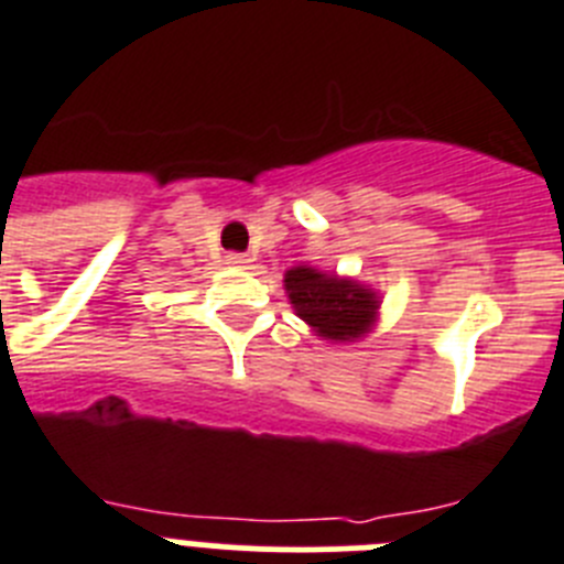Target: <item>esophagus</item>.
<instances>
[{
	"label": "esophagus",
	"instance_id": "34e87169",
	"mask_svg": "<svg viewBox=\"0 0 564 564\" xmlns=\"http://www.w3.org/2000/svg\"><path fill=\"white\" fill-rule=\"evenodd\" d=\"M228 265L231 268H248L253 262L251 257H248V253H228V259H226Z\"/></svg>",
	"mask_w": 564,
	"mask_h": 564
}]
</instances>
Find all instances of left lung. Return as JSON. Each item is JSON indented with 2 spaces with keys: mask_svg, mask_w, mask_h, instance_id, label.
Listing matches in <instances>:
<instances>
[{
  "mask_svg": "<svg viewBox=\"0 0 564 564\" xmlns=\"http://www.w3.org/2000/svg\"><path fill=\"white\" fill-rule=\"evenodd\" d=\"M282 282L293 313L311 327L313 336L325 341H361L378 325L381 293L358 279L313 265H293Z\"/></svg>",
  "mask_w": 564,
  "mask_h": 564,
  "instance_id": "8db88e82",
  "label": "left lung"
}]
</instances>
